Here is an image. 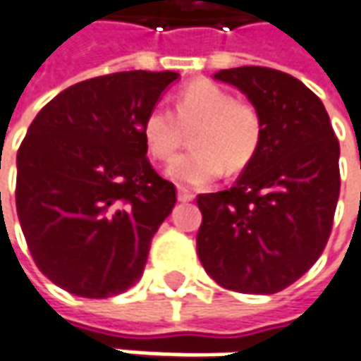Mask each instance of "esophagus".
I'll list each match as a JSON object with an SVG mask.
<instances>
[{"instance_id": "obj_1", "label": "esophagus", "mask_w": 361, "mask_h": 361, "mask_svg": "<svg viewBox=\"0 0 361 361\" xmlns=\"http://www.w3.org/2000/svg\"><path fill=\"white\" fill-rule=\"evenodd\" d=\"M193 197H195L193 191L185 190V188H180V190H178V200L183 201V203H185V201H193Z\"/></svg>"}]
</instances>
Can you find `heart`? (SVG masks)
Masks as SVG:
<instances>
[{"label":"heart","instance_id":"1","mask_svg":"<svg viewBox=\"0 0 361 361\" xmlns=\"http://www.w3.org/2000/svg\"><path fill=\"white\" fill-rule=\"evenodd\" d=\"M193 128L191 146L195 149L168 168L171 180L193 188L212 183L223 170H245L263 140L259 109L205 78L181 88L176 112L161 104L152 106L142 120V138L154 160L170 161L185 140V130Z\"/></svg>","mask_w":361,"mask_h":361}]
</instances>
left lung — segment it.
Masks as SVG:
<instances>
[{
  "label": "left lung",
  "instance_id": "obj_1",
  "mask_svg": "<svg viewBox=\"0 0 361 361\" xmlns=\"http://www.w3.org/2000/svg\"><path fill=\"white\" fill-rule=\"evenodd\" d=\"M215 78L259 109L263 140L233 188L197 195V255L223 288L274 294L324 251L340 195V144L322 100L293 75L237 67Z\"/></svg>",
  "mask_w": 361,
  "mask_h": 361
}]
</instances>
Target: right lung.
Segmentation results:
<instances>
[{"instance_id": "right-lung-1", "label": "right lung", "mask_w": 361, "mask_h": 361, "mask_svg": "<svg viewBox=\"0 0 361 361\" xmlns=\"http://www.w3.org/2000/svg\"><path fill=\"white\" fill-rule=\"evenodd\" d=\"M178 73L88 78L47 102L17 152L16 205L51 283L109 298L138 283L176 185L146 158L142 120Z\"/></svg>"}]
</instances>
